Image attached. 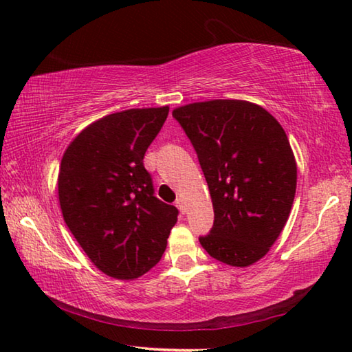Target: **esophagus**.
I'll use <instances>...</instances> for the list:
<instances>
[{"instance_id": "1", "label": "esophagus", "mask_w": 352, "mask_h": 352, "mask_svg": "<svg viewBox=\"0 0 352 352\" xmlns=\"http://www.w3.org/2000/svg\"><path fill=\"white\" fill-rule=\"evenodd\" d=\"M175 205H177L178 210H180V212H182V214L186 212V205H184V200H183V199H177Z\"/></svg>"}]
</instances>
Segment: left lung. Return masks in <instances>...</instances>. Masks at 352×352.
<instances>
[{
    "instance_id": "1",
    "label": "left lung",
    "mask_w": 352,
    "mask_h": 352,
    "mask_svg": "<svg viewBox=\"0 0 352 352\" xmlns=\"http://www.w3.org/2000/svg\"><path fill=\"white\" fill-rule=\"evenodd\" d=\"M197 152L214 225L200 243L223 264L248 267L269 253L294 205L296 162L284 129L248 100L214 99L172 111Z\"/></svg>"
}]
</instances>
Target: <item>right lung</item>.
<instances>
[{"label":"right lung","mask_w":352,"mask_h":352,"mask_svg":"<svg viewBox=\"0 0 352 352\" xmlns=\"http://www.w3.org/2000/svg\"><path fill=\"white\" fill-rule=\"evenodd\" d=\"M169 107L111 113L69 142L58 169L65 223L105 275H144L168 245L178 210L153 195L144 153L162 130Z\"/></svg>","instance_id":"right-lung-1"}]
</instances>
